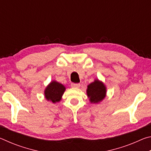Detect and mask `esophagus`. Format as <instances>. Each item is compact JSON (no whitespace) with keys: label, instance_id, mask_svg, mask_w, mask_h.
<instances>
[{"label":"esophagus","instance_id":"esophagus-1","mask_svg":"<svg viewBox=\"0 0 151 151\" xmlns=\"http://www.w3.org/2000/svg\"><path fill=\"white\" fill-rule=\"evenodd\" d=\"M81 85L79 83H72L71 84V86L73 88H79Z\"/></svg>","mask_w":151,"mask_h":151}]
</instances>
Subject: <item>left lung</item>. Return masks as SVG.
I'll return each instance as SVG.
<instances>
[{"mask_svg":"<svg viewBox=\"0 0 151 151\" xmlns=\"http://www.w3.org/2000/svg\"><path fill=\"white\" fill-rule=\"evenodd\" d=\"M86 93L91 103H98L105 97L106 87L103 83L96 80L88 85Z\"/></svg>","mask_w":151,"mask_h":151,"instance_id":"left-lung-1","label":"left lung"}]
</instances>
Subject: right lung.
Instances as JSON below:
<instances>
[{
	"mask_svg": "<svg viewBox=\"0 0 151 151\" xmlns=\"http://www.w3.org/2000/svg\"><path fill=\"white\" fill-rule=\"evenodd\" d=\"M65 87L62 84L56 81H52L48 85L45 91V98L48 101H51L53 103L60 101Z\"/></svg>",
	"mask_w": 151,
	"mask_h": 151,
	"instance_id": "1",
	"label": "right lung"
}]
</instances>
